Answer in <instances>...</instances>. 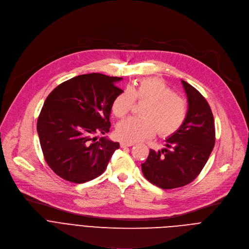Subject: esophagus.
Returning <instances> with one entry per match:
<instances>
[{"instance_id":"esophagus-1","label":"esophagus","mask_w":249,"mask_h":249,"mask_svg":"<svg viewBox=\"0 0 249 249\" xmlns=\"http://www.w3.org/2000/svg\"><path fill=\"white\" fill-rule=\"evenodd\" d=\"M134 143L133 142H122L121 146L122 147H127V146H132Z\"/></svg>"}]
</instances>
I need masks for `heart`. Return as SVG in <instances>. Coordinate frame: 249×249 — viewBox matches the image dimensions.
Returning <instances> with one entry per match:
<instances>
[{
    "label": "heart",
    "mask_w": 249,
    "mask_h": 249,
    "mask_svg": "<svg viewBox=\"0 0 249 249\" xmlns=\"http://www.w3.org/2000/svg\"><path fill=\"white\" fill-rule=\"evenodd\" d=\"M147 102L141 110L140 118H127L118 124L116 133L120 140L127 142H140L153 136H169L178 131L188 116L187 102L174 94L167 83L161 78L150 77L125 88L119 94L112 110L116 117H125L134 102Z\"/></svg>",
    "instance_id": "1"
}]
</instances>
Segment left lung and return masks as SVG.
Masks as SVG:
<instances>
[{"label": "left lung", "instance_id": "left-lung-1", "mask_svg": "<svg viewBox=\"0 0 249 249\" xmlns=\"http://www.w3.org/2000/svg\"><path fill=\"white\" fill-rule=\"evenodd\" d=\"M188 98V116L162 150L150 149L142 164L144 177L153 185L165 189L183 187L195 180L206 165L214 145L213 116L202 94L182 80Z\"/></svg>", "mask_w": 249, "mask_h": 249}]
</instances>
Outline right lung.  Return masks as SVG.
<instances>
[{
	"label": "right lung",
	"mask_w": 249,
	"mask_h": 249,
	"mask_svg": "<svg viewBox=\"0 0 249 249\" xmlns=\"http://www.w3.org/2000/svg\"><path fill=\"white\" fill-rule=\"evenodd\" d=\"M123 78L100 73L79 75L55 88L46 98L37 120L44 159L51 170L72 183L100 176L120 143L101 137L107 133L115 98L123 92Z\"/></svg>",
	"instance_id": "obj_1"
}]
</instances>
